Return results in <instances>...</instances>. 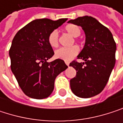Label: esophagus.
<instances>
[{
	"mask_svg": "<svg viewBox=\"0 0 123 123\" xmlns=\"http://www.w3.org/2000/svg\"><path fill=\"white\" fill-rule=\"evenodd\" d=\"M65 64H66L68 66V65H69V64H70V62H69L68 61H65Z\"/></svg>",
	"mask_w": 123,
	"mask_h": 123,
	"instance_id": "obj_1",
	"label": "esophagus"
}]
</instances>
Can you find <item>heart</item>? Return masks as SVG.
Wrapping results in <instances>:
<instances>
[{"label":"heart","instance_id":"b5f03b06","mask_svg":"<svg viewBox=\"0 0 123 123\" xmlns=\"http://www.w3.org/2000/svg\"><path fill=\"white\" fill-rule=\"evenodd\" d=\"M65 31L73 37H77L80 35V28L74 24L68 25L65 27ZM48 43L53 48H56L58 45V33L57 31H52L48 36ZM79 53V48L78 46L74 45L70 48H61L55 50V56L58 58L69 61L75 57Z\"/></svg>","mask_w":123,"mask_h":123}]
</instances>
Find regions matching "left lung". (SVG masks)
<instances>
[{
  "label": "left lung",
  "instance_id": "obj_1",
  "mask_svg": "<svg viewBox=\"0 0 123 123\" xmlns=\"http://www.w3.org/2000/svg\"><path fill=\"white\" fill-rule=\"evenodd\" d=\"M68 23L81 26L86 34L84 48L78 55L85 62L70 63L76 70L75 77L70 80V88L79 98H91L100 93L109 80L115 64L116 43L110 30L91 16Z\"/></svg>",
  "mask_w": 123,
  "mask_h": 123
}]
</instances>
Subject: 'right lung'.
<instances>
[{"label":"right lung","mask_w":123,"mask_h":123,"mask_svg":"<svg viewBox=\"0 0 123 123\" xmlns=\"http://www.w3.org/2000/svg\"><path fill=\"white\" fill-rule=\"evenodd\" d=\"M67 20H34L12 39L9 50L11 68L23 92L31 98H48L53 91L56 77L68 68L61 59L47 62L54 55L48 36Z\"/></svg>","instance_id":"right-lung-1"}]
</instances>
